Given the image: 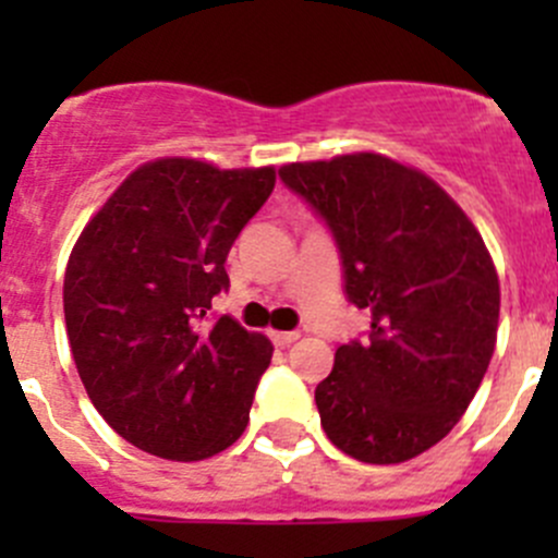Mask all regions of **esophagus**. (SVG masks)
<instances>
[{"label":"esophagus","instance_id":"obj_1","mask_svg":"<svg viewBox=\"0 0 558 558\" xmlns=\"http://www.w3.org/2000/svg\"><path fill=\"white\" fill-rule=\"evenodd\" d=\"M296 340H300V331H272V342L278 348H289Z\"/></svg>","mask_w":558,"mask_h":558}]
</instances>
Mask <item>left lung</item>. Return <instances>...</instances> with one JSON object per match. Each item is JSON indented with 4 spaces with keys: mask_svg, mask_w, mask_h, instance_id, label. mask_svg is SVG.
Segmentation results:
<instances>
[{
    "mask_svg": "<svg viewBox=\"0 0 558 558\" xmlns=\"http://www.w3.org/2000/svg\"><path fill=\"white\" fill-rule=\"evenodd\" d=\"M342 258L369 337L335 353L315 386L326 437L367 464L429 451L464 415L492 362L499 278L483 238L424 172L380 154L280 167Z\"/></svg>",
    "mask_w": 558,
    "mask_h": 558,
    "instance_id": "8db88e82",
    "label": "left lung"
}]
</instances>
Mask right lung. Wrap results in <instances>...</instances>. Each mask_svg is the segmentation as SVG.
<instances>
[{"label":"right lung","mask_w":558,"mask_h":558,"mask_svg":"<svg viewBox=\"0 0 558 558\" xmlns=\"http://www.w3.org/2000/svg\"><path fill=\"white\" fill-rule=\"evenodd\" d=\"M275 189V167L218 170L156 159L88 221L64 275L77 375L134 448L172 461L227 451L245 432L272 342L232 315L227 256Z\"/></svg>","instance_id":"add662e5"}]
</instances>
